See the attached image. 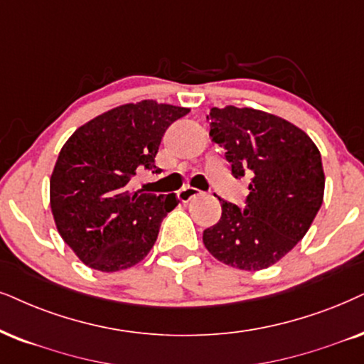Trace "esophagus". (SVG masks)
<instances>
[{
	"instance_id": "1",
	"label": "esophagus",
	"mask_w": 364,
	"mask_h": 364,
	"mask_svg": "<svg viewBox=\"0 0 364 364\" xmlns=\"http://www.w3.org/2000/svg\"><path fill=\"white\" fill-rule=\"evenodd\" d=\"M200 196V190H196V188H183V190L178 191V200L183 201V203H188V201H191L193 198Z\"/></svg>"
}]
</instances>
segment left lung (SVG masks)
Segmentation results:
<instances>
[{
    "label": "left lung",
    "mask_w": 364,
    "mask_h": 364,
    "mask_svg": "<svg viewBox=\"0 0 364 364\" xmlns=\"http://www.w3.org/2000/svg\"><path fill=\"white\" fill-rule=\"evenodd\" d=\"M206 119L233 176L250 178L243 210L220 200L222 218L203 232L206 250L235 269H267L302 240L323 205L319 149L302 129L264 110L227 105Z\"/></svg>",
    "instance_id": "left-lung-1"
}]
</instances>
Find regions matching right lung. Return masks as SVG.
Wrapping results in <instances>:
<instances>
[{"label":"right lung","instance_id":"right-lung-1","mask_svg":"<svg viewBox=\"0 0 364 364\" xmlns=\"http://www.w3.org/2000/svg\"><path fill=\"white\" fill-rule=\"evenodd\" d=\"M188 112L156 100L124 104L63 144L50 178V206L60 237L87 267L117 272L149 254L179 200L174 193L134 191L131 181L141 169H156L164 132Z\"/></svg>","mask_w":364,"mask_h":364}]
</instances>
